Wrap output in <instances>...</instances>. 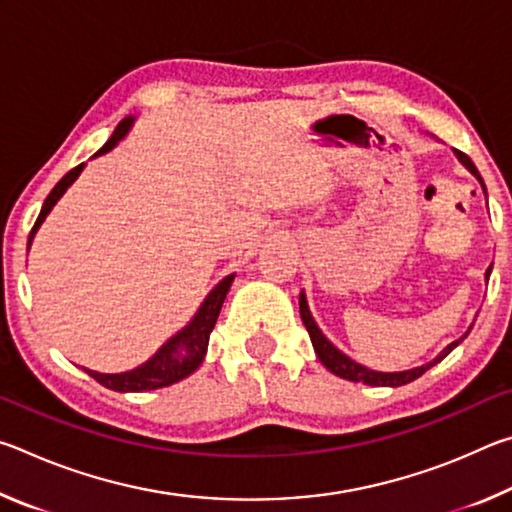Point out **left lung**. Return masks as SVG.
Segmentation results:
<instances>
[{"mask_svg":"<svg viewBox=\"0 0 512 512\" xmlns=\"http://www.w3.org/2000/svg\"><path fill=\"white\" fill-rule=\"evenodd\" d=\"M456 158L461 160L465 167L474 173L476 178H479V183H481L483 192H485L483 178L479 176V171H476L474 162L467 158L465 153H461V151H456ZM490 271H492V266L488 268V271H485V280H488V277H490ZM300 318H302V323H305V327H307L309 339H311V343H314V350L318 354L320 363H323V366L329 372H334L336 377H343V379H348V381H363V384H368V386H404V384H411L413 379L422 377L424 372H427L431 366H436L438 361H443L447 354L452 352L456 345L465 339L467 334H470V329H467V334L463 336V339L449 343L447 348L440 352L436 359L429 361V363H424V366H420V368H411V370H402V372H377V370H368L366 366H361V363L352 361L350 357H345V354L339 348H334V345L325 339V334L320 332L318 325H316V320L311 318V314H309L305 293H300Z\"/></svg>","mask_w":512,"mask_h":512,"instance_id":"obj_1","label":"left lung"}]
</instances>
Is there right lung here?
<instances>
[{
	"mask_svg": "<svg viewBox=\"0 0 512 512\" xmlns=\"http://www.w3.org/2000/svg\"><path fill=\"white\" fill-rule=\"evenodd\" d=\"M131 126H133V117L121 119L119 126L115 128V133H112L110 140L103 144L97 153H94V158L115 149L117 142L124 140L126 133L131 131ZM83 167H85V162L79 164V167H74L69 173H65V176L58 180V185L51 189V194L45 198V205H42L36 225H33V230L29 235V246H31L33 237H36V232L42 225V221H45L47 214L51 212V207H54L58 203V198L67 192V187L72 185L76 178H79ZM232 280H235V275L223 277V280L210 291V296L203 300V305L196 311L192 323L180 329L176 336H171V339L164 343L149 361L142 363V366H137L135 370H128V372H117V375H106V372H94V370H85V372H88L90 377L97 379L101 386H106V388H110V391H117V393L155 391V388L171 386V384H176V381L189 377L205 359L207 343H210V334L216 325V318H219V314H221L223 300H225V296H228Z\"/></svg>",
	"mask_w": 512,
	"mask_h": 512,
	"instance_id": "obj_1",
	"label": "right lung"
}]
</instances>
